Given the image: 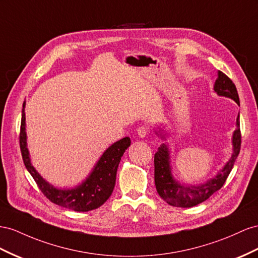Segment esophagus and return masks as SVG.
<instances>
[{"label":"esophagus","instance_id":"obj_1","mask_svg":"<svg viewBox=\"0 0 258 258\" xmlns=\"http://www.w3.org/2000/svg\"><path fill=\"white\" fill-rule=\"evenodd\" d=\"M137 132H138V136L140 138H145L146 136H148V128L140 127L137 130Z\"/></svg>","mask_w":258,"mask_h":258}]
</instances>
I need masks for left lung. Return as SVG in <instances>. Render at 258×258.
<instances>
[{"label":"left lung","instance_id":"left-lung-1","mask_svg":"<svg viewBox=\"0 0 258 258\" xmlns=\"http://www.w3.org/2000/svg\"><path fill=\"white\" fill-rule=\"evenodd\" d=\"M214 92L219 96L229 97L240 105L238 91L234 83L227 76L217 72V79L214 83ZM235 130L232 134V154L224 167L217 172L215 177L208 179L203 183L189 184L180 182V180L173 177L172 165H171V149L170 144L167 142L170 134L165 129L164 126H156L154 128L155 135L165 141L159 146L154 156V180L158 196L166 203L177 207H192L202 202L206 201L217 192L224 185L226 179L230 173L233 164L240 153L241 146V134H240V114L236 117Z\"/></svg>","mask_w":258,"mask_h":258}]
</instances>
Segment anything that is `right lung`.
Returning <instances> with one entry per match:
<instances>
[{
  "mask_svg": "<svg viewBox=\"0 0 258 258\" xmlns=\"http://www.w3.org/2000/svg\"><path fill=\"white\" fill-rule=\"evenodd\" d=\"M26 102L23 104L20 126V150L27 170L36 181L40 190L52 203L75 212H89L102 206L112 196L116 183L118 165L121 156L131 144L129 137L122 138L103 152L89 175L73 187H57L46 181L34 168L27 144Z\"/></svg>",
  "mask_w": 258,
  "mask_h": 258,
  "instance_id": "obj_1",
  "label": "right lung"
}]
</instances>
